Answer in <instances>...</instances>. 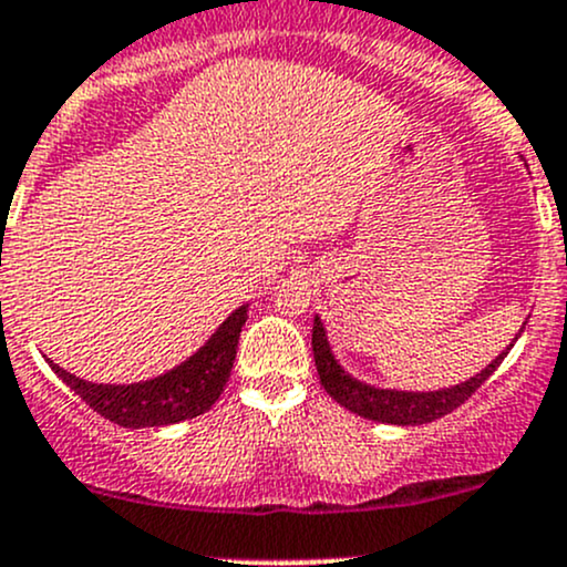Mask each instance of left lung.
Returning <instances> with one entry per match:
<instances>
[{
    "mask_svg": "<svg viewBox=\"0 0 567 567\" xmlns=\"http://www.w3.org/2000/svg\"><path fill=\"white\" fill-rule=\"evenodd\" d=\"M525 322H522L516 339H519L522 331H525ZM514 341L497 354L493 363L484 365L476 377L465 379V382L460 384H452V388L414 393V390L377 388V384L360 382V379L347 374V371L341 369L339 360H336L331 344H328L326 326H322V320L317 315H315V328H312L315 365L326 393L331 395L336 403L350 409L352 414L365 416V420H374V422H384V425H425V422H433L439 420V416L455 412L460 403L468 401V398L474 395L489 377H493V371L503 363V358H506L508 350H512Z\"/></svg>",
    "mask_w": 567,
    "mask_h": 567,
    "instance_id": "obj_1",
    "label": "left lung"
}]
</instances>
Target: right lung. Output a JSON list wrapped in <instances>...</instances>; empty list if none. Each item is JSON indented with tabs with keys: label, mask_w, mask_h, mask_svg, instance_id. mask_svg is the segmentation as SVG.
<instances>
[{
	"label": "right lung",
	"mask_w": 567,
	"mask_h": 567,
	"mask_svg": "<svg viewBox=\"0 0 567 567\" xmlns=\"http://www.w3.org/2000/svg\"><path fill=\"white\" fill-rule=\"evenodd\" d=\"M250 303H241L223 320V326L198 347L188 360L164 371L161 377L132 384H96L70 374L51 358V369L66 388L74 390L85 403L123 427H164L204 414L213 409L231 377L236 344L247 320Z\"/></svg>",
	"instance_id": "add662e5"
}]
</instances>
